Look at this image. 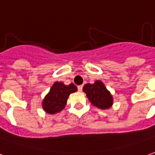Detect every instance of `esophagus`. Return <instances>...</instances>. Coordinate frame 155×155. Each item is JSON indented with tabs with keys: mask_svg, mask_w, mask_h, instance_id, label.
I'll use <instances>...</instances> for the list:
<instances>
[{
	"mask_svg": "<svg viewBox=\"0 0 155 155\" xmlns=\"http://www.w3.org/2000/svg\"><path fill=\"white\" fill-rule=\"evenodd\" d=\"M83 87H84V86H83V85H79V86H78V91H82V90H83Z\"/></svg>",
	"mask_w": 155,
	"mask_h": 155,
	"instance_id": "34e87169",
	"label": "esophagus"
}]
</instances>
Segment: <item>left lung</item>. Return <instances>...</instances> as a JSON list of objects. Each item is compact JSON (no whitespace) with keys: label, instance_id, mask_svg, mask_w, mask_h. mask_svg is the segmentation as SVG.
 Wrapping results in <instances>:
<instances>
[{"label":"left lung","instance_id":"1","mask_svg":"<svg viewBox=\"0 0 155 155\" xmlns=\"http://www.w3.org/2000/svg\"><path fill=\"white\" fill-rule=\"evenodd\" d=\"M83 90L86 93L91 104L98 108L106 110L110 108L113 104L112 95L101 81L97 80L94 84H85Z\"/></svg>","mask_w":155,"mask_h":155}]
</instances>
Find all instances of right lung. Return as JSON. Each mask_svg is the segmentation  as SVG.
<instances>
[{
	"label": "right lung",
	"mask_w": 155,
	"mask_h": 155,
	"mask_svg": "<svg viewBox=\"0 0 155 155\" xmlns=\"http://www.w3.org/2000/svg\"><path fill=\"white\" fill-rule=\"evenodd\" d=\"M77 90L78 88L73 84L65 85L61 82H55L43 100L44 110L49 114H55L62 110L67 104L68 96Z\"/></svg>",
	"instance_id": "obj_1"
}]
</instances>
